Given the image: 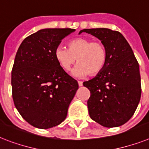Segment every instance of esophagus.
<instances>
[{
	"mask_svg": "<svg viewBox=\"0 0 149 149\" xmlns=\"http://www.w3.org/2000/svg\"><path fill=\"white\" fill-rule=\"evenodd\" d=\"M78 84L79 86H83V82L82 81H78Z\"/></svg>",
	"mask_w": 149,
	"mask_h": 149,
	"instance_id": "34e87169",
	"label": "esophagus"
}]
</instances>
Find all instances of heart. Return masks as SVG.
I'll return each mask as SVG.
<instances>
[{
    "instance_id": "b5f03b06",
    "label": "heart",
    "mask_w": 149,
    "mask_h": 149,
    "mask_svg": "<svg viewBox=\"0 0 149 149\" xmlns=\"http://www.w3.org/2000/svg\"><path fill=\"white\" fill-rule=\"evenodd\" d=\"M67 47H58L54 56L64 70L69 71L77 59L79 63L73 70L77 77L95 76L102 70L107 62V49L102 42L92 41L87 37H77L67 43Z\"/></svg>"
}]
</instances>
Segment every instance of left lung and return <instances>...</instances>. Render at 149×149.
Masks as SVG:
<instances>
[{"instance_id": "obj_1", "label": "left lung", "mask_w": 149, "mask_h": 149, "mask_svg": "<svg viewBox=\"0 0 149 149\" xmlns=\"http://www.w3.org/2000/svg\"><path fill=\"white\" fill-rule=\"evenodd\" d=\"M100 39L107 49V62L101 72L83 86L90 91L87 106L90 118L112 128L132 118L141 93L139 66L131 47L118 31L107 28L83 29Z\"/></svg>"}]
</instances>
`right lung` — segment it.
<instances>
[{
  "instance_id": "right-lung-1",
  "label": "right lung",
  "mask_w": 149,
  "mask_h": 149,
  "mask_svg": "<svg viewBox=\"0 0 149 149\" xmlns=\"http://www.w3.org/2000/svg\"><path fill=\"white\" fill-rule=\"evenodd\" d=\"M70 28L43 29L23 40L11 72L15 107L33 126L47 129L58 125L67 116L78 83L60 66L54 51Z\"/></svg>"
}]
</instances>
